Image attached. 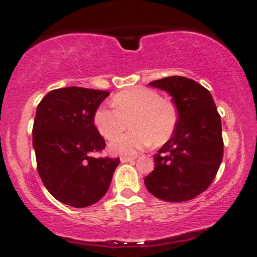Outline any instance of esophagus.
<instances>
[{
	"mask_svg": "<svg viewBox=\"0 0 257 257\" xmlns=\"http://www.w3.org/2000/svg\"><path fill=\"white\" fill-rule=\"evenodd\" d=\"M119 159L122 163H131V162H134V160L137 159V157H120Z\"/></svg>",
	"mask_w": 257,
	"mask_h": 257,
	"instance_id": "1",
	"label": "esophagus"
}]
</instances>
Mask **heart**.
Segmentation results:
<instances>
[{
  "label": "heart",
  "instance_id": "obj_1",
  "mask_svg": "<svg viewBox=\"0 0 257 257\" xmlns=\"http://www.w3.org/2000/svg\"><path fill=\"white\" fill-rule=\"evenodd\" d=\"M115 109L100 106L94 113V125L105 139H112L127 127L133 131L114 138L109 144L111 153L135 156L152 144L160 146L174 134L177 115L171 103L163 100L152 89L134 88L112 99Z\"/></svg>",
  "mask_w": 257,
  "mask_h": 257
}]
</instances>
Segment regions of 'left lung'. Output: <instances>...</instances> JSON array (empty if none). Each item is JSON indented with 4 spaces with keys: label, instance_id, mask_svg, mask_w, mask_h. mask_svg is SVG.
I'll list each match as a JSON object with an SVG mask.
<instances>
[{
    "label": "left lung",
    "instance_id": "left-lung-1",
    "mask_svg": "<svg viewBox=\"0 0 257 257\" xmlns=\"http://www.w3.org/2000/svg\"><path fill=\"white\" fill-rule=\"evenodd\" d=\"M150 85L171 95L178 119L174 135L153 156L156 165L145 185L168 202L191 200L211 185L220 166V116L208 89L194 80L169 76Z\"/></svg>",
    "mask_w": 257,
    "mask_h": 257
}]
</instances>
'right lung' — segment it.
Segmentation results:
<instances>
[{
  "label": "right lung",
  "mask_w": 257,
  "mask_h": 257,
  "mask_svg": "<svg viewBox=\"0 0 257 257\" xmlns=\"http://www.w3.org/2000/svg\"><path fill=\"white\" fill-rule=\"evenodd\" d=\"M110 93L64 87L38 104L33 123L37 170L45 188L64 205L83 208L106 194L119 158H94L105 148L94 113Z\"/></svg>",
  "instance_id": "1"
}]
</instances>
